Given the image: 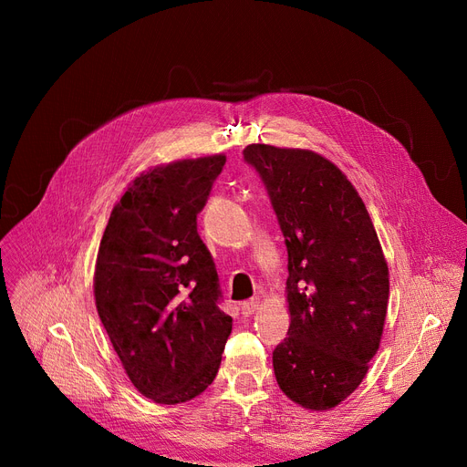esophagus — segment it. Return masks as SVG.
Instances as JSON below:
<instances>
[{
	"instance_id": "obj_1",
	"label": "esophagus",
	"mask_w": 467,
	"mask_h": 467,
	"mask_svg": "<svg viewBox=\"0 0 467 467\" xmlns=\"http://www.w3.org/2000/svg\"><path fill=\"white\" fill-rule=\"evenodd\" d=\"M257 308H259V301L257 299H250L246 303H242V314L244 316H252Z\"/></svg>"
}]
</instances>
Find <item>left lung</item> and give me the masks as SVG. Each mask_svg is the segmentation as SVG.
Returning a JSON list of instances; mask_svg holds the SVG:
<instances>
[{
    "label": "left lung",
    "mask_w": 467,
    "mask_h": 467,
    "mask_svg": "<svg viewBox=\"0 0 467 467\" xmlns=\"http://www.w3.org/2000/svg\"><path fill=\"white\" fill-rule=\"evenodd\" d=\"M287 248L289 329L273 352L280 389L327 410L361 384L386 320L388 265L373 221L347 176L308 150L252 143Z\"/></svg>",
    "instance_id": "obj_1"
}]
</instances>
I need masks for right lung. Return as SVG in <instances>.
<instances>
[{"instance_id": "right-lung-1", "label": "right lung", "mask_w": 467, "mask_h": 467, "mask_svg": "<svg viewBox=\"0 0 467 467\" xmlns=\"http://www.w3.org/2000/svg\"><path fill=\"white\" fill-rule=\"evenodd\" d=\"M225 161L212 155L143 171L115 204L98 250V316L132 384L161 405L202 394L233 329L196 231Z\"/></svg>"}]
</instances>
